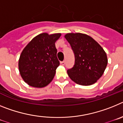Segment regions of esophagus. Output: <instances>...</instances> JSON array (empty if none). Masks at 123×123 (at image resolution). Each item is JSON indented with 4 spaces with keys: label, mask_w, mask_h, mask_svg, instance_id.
<instances>
[{
    "label": "esophagus",
    "mask_w": 123,
    "mask_h": 123,
    "mask_svg": "<svg viewBox=\"0 0 123 123\" xmlns=\"http://www.w3.org/2000/svg\"><path fill=\"white\" fill-rule=\"evenodd\" d=\"M61 64H62V65H65V61H63V62H61Z\"/></svg>",
    "instance_id": "esophagus-1"
}]
</instances>
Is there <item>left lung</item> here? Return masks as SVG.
Returning <instances> with one entry per match:
<instances>
[{
	"label": "left lung",
	"mask_w": 123,
	"mask_h": 123,
	"mask_svg": "<svg viewBox=\"0 0 123 123\" xmlns=\"http://www.w3.org/2000/svg\"><path fill=\"white\" fill-rule=\"evenodd\" d=\"M65 37L74 52L75 63L67 73L75 83L94 84L101 78L108 63L106 52L98 42L86 34L67 33Z\"/></svg>",
	"instance_id": "left-lung-1"
}]
</instances>
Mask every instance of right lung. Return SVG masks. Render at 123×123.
<instances>
[{"label": "right lung", "instance_id": "1", "mask_svg": "<svg viewBox=\"0 0 123 123\" xmlns=\"http://www.w3.org/2000/svg\"><path fill=\"white\" fill-rule=\"evenodd\" d=\"M61 35V33H41L34 37L23 50L18 68L22 79L29 86L44 87L54 79L60 65L55 42Z\"/></svg>", "mask_w": 123, "mask_h": 123}]
</instances>
